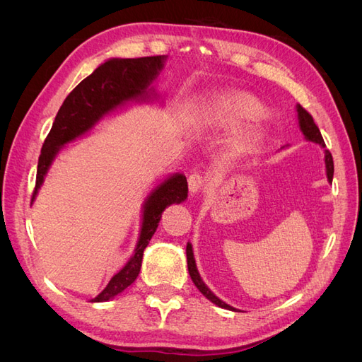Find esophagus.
<instances>
[{"mask_svg":"<svg viewBox=\"0 0 362 362\" xmlns=\"http://www.w3.org/2000/svg\"><path fill=\"white\" fill-rule=\"evenodd\" d=\"M204 182H205V178L202 177L201 173H198V172L192 173L190 177H189V190H190L192 193H198V192H201Z\"/></svg>","mask_w":362,"mask_h":362,"instance_id":"1","label":"esophagus"}]
</instances>
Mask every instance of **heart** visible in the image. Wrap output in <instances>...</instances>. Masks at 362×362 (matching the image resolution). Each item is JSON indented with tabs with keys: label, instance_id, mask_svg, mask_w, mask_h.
Instances as JSON below:
<instances>
[{
	"label": "heart",
	"instance_id": "obj_1",
	"mask_svg": "<svg viewBox=\"0 0 362 362\" xmlns=\"http://www.w3.org/2000/svg\"><path fill=\"white\" fill-rule=\"evenodd\" d=\"M266 116V108L255 96L245 92H233L218 98L206 113L208 124L211 125H242L250 120ZM257 137L249 134L238 141V146L247 149L255 145Z\"/></svg>",
	"mask_w": 362,
	"mask_h": 362
}]
</instances>
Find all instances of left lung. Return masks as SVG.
<instances>
[{"label": "left lung", "instance_id": "8db88e82", "mask_svg": "<svg viewBox=\"0 0 362 362\" xmlns=\"http://www.w3.org/2000/svg\"><path fill=\"white\" fill-rule=\"evenodd\" d=\"M298 119H299V127L302 129L303 136L314 141V144H319L322 148H325V140L322 137V133L319 127L315 125L313 116L305 110V108L298 104ZM325 163H326V175H327V180H329V182H332V177H334V160H332V156L331 152L325 149ZM185 254H187V267H189V273H190V278L192 281L194 282V286L198 287V290L205 296V298L208 300H211L213 303H216L217 306H221V308H225V310H231V311H237L235 308H233V306H229L228 303H225L223 300H221L217 298V296H214L211 293V290L208 288L204 281L201 279L199 276V272L198 269H196V262H194V257H193V249H192V245L187 243V249H185Z\"/></svg>", "mask_w": 362, "mask_h": 362}]
</instances>
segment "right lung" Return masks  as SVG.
<instances>
[{
	"label": "right lung",
	"mask_w": 362,
	"mask_h": 362,
	"mask_svg": "<svg viewBox=\"0 0 362 362\" xmlns=\"http://www.w3.org/2000/svg\"><path fill=\"white\" fill-rule=\"evenodd\" d=\"M164 56L140 57V59H110L93 74L84 78L63 101L60 110L54 119L49 134L43 141L37 163L36 187L31 196L35 201L37 190L59 154L62 146L92 129L100 120L117 107L128 101H145L149 93L151 83L164 66ZM189 193L187 180L182 173H175L164 180L157 189L151 192L144 204V221H141L140 237L134 255L107 284V287L92 302H105L122 293L136 281L141 267V258L149 240L154 235L161 213L172 204L185 201Z\"/></svg>",
	"instance_id": "obj_1"
}]
</instances>
